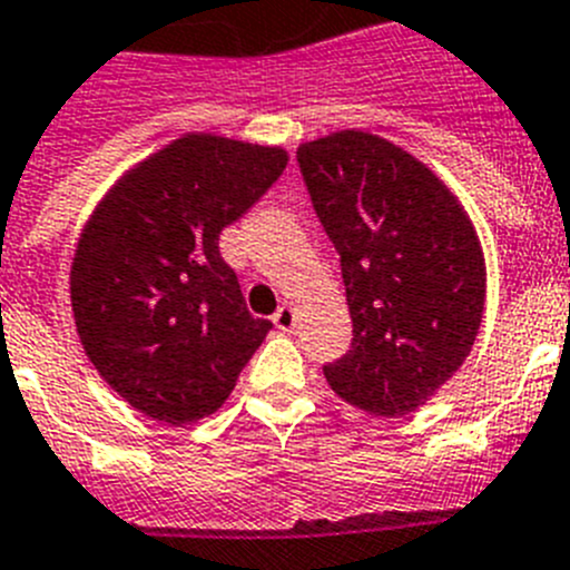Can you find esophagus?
Instances as JSON below:
<instances>
[{
	"mask_svg": "<svg viewBox=\"0 0 570 570\" xmlns=\"http://www.w3.org/2000/svg\"><path fill=\"white\" fill-rule=\"evenodd\" d=\"M272 321H275V326H278V330H284V333H292V330H295V309H292L289 304H284L278 313L272 315Z\"/></svg>",
	"mask_w": 570,
	"mask_h": 570,
	"instance_id": "esophagus-1",
	"label": "esophagus"
}]
</instances>
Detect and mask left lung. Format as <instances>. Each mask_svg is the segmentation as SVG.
<instances>
[{
  "mask_svg": "<svg viewBox=\"0 0 570 570\" xmlns=\"http://www.w3.org/2000/svg\"><path fill=\"white\" fill-rule=\"evenodd\" d=\"M298 166L353 318V346L324 364L326 381L373 415L413 413L462 367L482 324L473 224L424 163L367 131L304 142Z\"/></svg>",
  "mask_w": 570,
  "mask_h": 570,
  "instance_id": "1",
  "label": "left lung"
}]
</instances>
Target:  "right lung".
Wrapping results in <instances>:
<instances>
[{
	"label": "right lung",
	"mask_w": 570,
	"mask_h": 570,
	"mask_svg": "<svg viewBox=\"0 0 570 570\" xmlns=\"http://www.w3.org/2000/svg\"><path fill=\"white\" fill-rule=\"evenodd\" d=\"M284 168V148L186 135L131 168L79 235V341L140 413L166 424L212 415L264 344L272 324L249 315L217 240Z\"/></svg>",
	"instance_id": "add662e5"
}]
</instances>
